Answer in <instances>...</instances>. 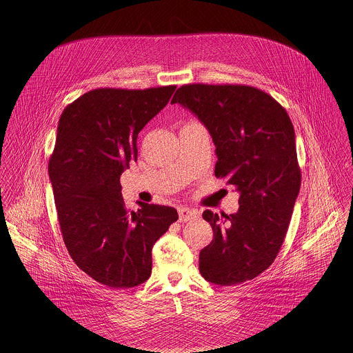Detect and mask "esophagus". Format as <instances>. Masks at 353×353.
Listing matches in <instances>:
<instances>
[{
    "label": "esophagus",
    "instance_id": "obj_1",
    "mask_svg": "<svg viewBox=\"0 0 353 353\" xmlns=\"http://www.w3.org/2000/svg\"><path fill=\"white\" fill-rule=\"evenodd\" d=\"M199 217V213L194 209H189V208H181L179 209V220L181 221H192L194 219Z\"/></svg>",
    "mask_w": 353,
    "mask_h": 353
}]
</instances>
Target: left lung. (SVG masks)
<instances>
[{
    "label": "left lung",
    "instance_id": "obj_1",
    "mask_svg": "<svg viewBox=\"0 0 353 353\" xmlns=\"http://www.w3.org/2000/svg\"><path fill=\"white\" fill-rule=\"evenodd\" d=\"M171 103L199 117L216 145V178L241 194L234 214L202 213L213 241L200 252V273L219 285L252 280L280 252L301 190L290 115L266 92L242 84H186Z\"/></svg>",
    "mask_w": 353,
    "mask_h": 353
}]
</instances>
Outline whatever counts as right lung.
I'll list each match as a JSON object with an SVG mask.
<instances>
[{
  "instance_id": "obj_1",
  "label": "right lung",
  "mask_w": 353,
  "mask_h": 353,
  "mask_svg": "<svg viewBox=\"0 0 353 353\" xmlns=\"http://www.w3.org/2000/svg\"><path fill=\"white\" fill-rule=\"evenodd\" d=\"M175 88L92 90L59 118L49 176L62 238L76 265L110 288L147 281L154 242L178 220L171 206L128 209L119 182L137 161L139 133Z\"/></svg>"
}]
</instances>
